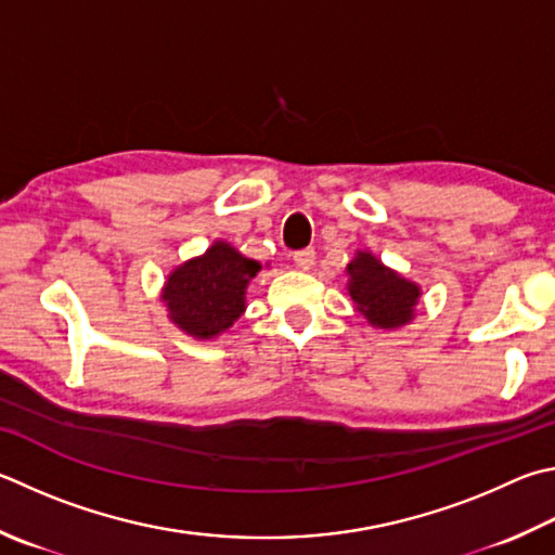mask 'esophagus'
Listing matches in <instances>:
<instances>
[{
	"mask_svg": "<svg viewBox=\"0 0 555 555\" xmlns=\"http://www.w3.org/2000/svg\"><path fill=\"white\" fill-rule=\"evenodd\" d=\"M294 261H296V267H298V269H304V271L312 269V264H315V249L308 247V249H300V251H296V255H294Z\"/></svg>",
	"mask_w": 555,
	"mask_h": 555,
	"instance_id": "esophagus-1",
	"label": "esophagus"
}]
</instances>
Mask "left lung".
Here are the masks:
<instances>
[{"mask_svg":"<svg viewBox=\"0 0 555 555\" xmlns=\"http://www.w3.org/2000/svg\"><path fill=\"white\" fill-rule=\"evenodd\" d=\"M351 304L376 330H400L415 320L422 288L390 269L369 249H357L347 264Z\"/></svg>","mask_w":555,"mask_h":555,"instance_id":"1","label":"left lung"}]
</instances>
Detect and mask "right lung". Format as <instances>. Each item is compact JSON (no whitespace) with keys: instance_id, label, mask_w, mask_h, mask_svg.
Returning a JSON list of instances; mask_svg holds the SVG:
<instances>
[{"instance_id":"1","label":"right lung","mask_w":555,"mask_h":555,"mask_svg":"<svg viewBox=\"0 0 555 555\" xmlns=\"http://www.w3.org/2000/svg\"><path fill=\"white\" fill-rule=\"evenodd\" d=\"M261 264L225 240H216L204 255L181 261L169 271L159 300L167 318L198 341L216 339L235 325L247 308V286Z\"/></svg>"}]
</instances>
